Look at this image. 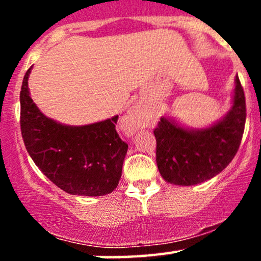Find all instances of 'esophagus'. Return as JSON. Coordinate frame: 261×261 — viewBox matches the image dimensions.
<instances>
[{
    "instance_id": "1",
    "label": "esophagus",
    "mask_w": 261,
    "mask_h": 261,
    "mask_svg": "<svg viewBox=\"0 0 261 261\" xmlns=\"http://www.w3.org/2000/svg\"><path fill=\"white\" fill-rule=\"evenodd\" d=\"M143 120V110L141 107H135L127 113L126 118H125L124 124L125 126L128 128V131H136L141 125H142Z\"/></svg>"
}]
</instances>
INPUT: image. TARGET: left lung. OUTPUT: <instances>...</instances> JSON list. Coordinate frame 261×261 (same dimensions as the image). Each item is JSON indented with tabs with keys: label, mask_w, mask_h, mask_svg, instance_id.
<instances>
[{
	"label": "left lung",
	"mask_w": 261,
	"mask_h": 261,
	"mask_svg": "<svg viewBox=\"0 0 261 261\" xmlns=\"http://www.w3.org/2000/svg\"><path fill=\"white\" fill-rule=\"evenodd\" d=\"M245 97L236 76L232 108L211 126L194 130L162 116L154 128L155 161L166 181L195 185L214 178L232 162L244 133Z\"/></svg>",
	"instance_id": "left-lung-1"
}]
</instances>
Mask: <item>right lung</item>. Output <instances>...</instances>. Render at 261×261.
Listing matches in <instances>:
<instances>
[{"mask_svg": "<svg viewBox=\"0 0 261 261\" xmlns=\"http://www.w3.org/2000/svg\"><path fill=\"white\" fill-rule=\"evenodd\" d=\"M25 72L20 89V131L27 151L56 187L72 195L110 194L121 178L127 152L115 130L118 115L83 126L45 116L29 94Z\"/></svg>", "mask_w": 261, "mask_h": 261, "instance_id": "obj_1", "label": "right lung"}]
</instances>
